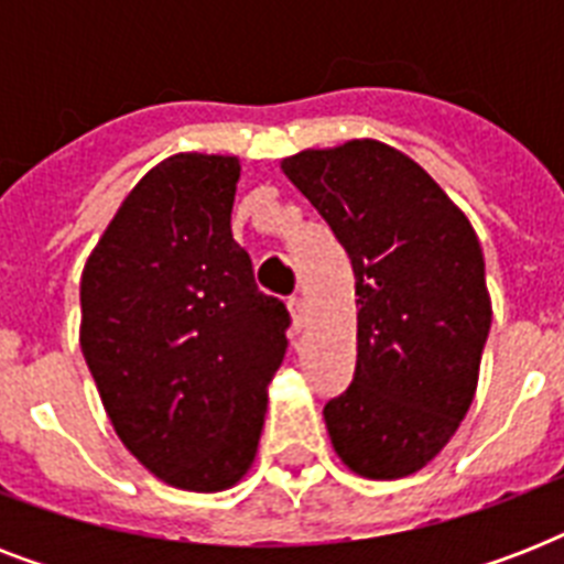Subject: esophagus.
<instances>
[{"instance_id": "obj_1", "label": "esophagus", "mask_w": 564, "mask_h": 564, "mask_svg": "<svg viewBox=\"0 0 564 564\" xmlns=\"http://www.w3.org/2000/svg\"><path fill=\"white\" fill-rule=\"evenodd\" d=\"M286 307H290L292 330L299 334L301 327L307 325V304H304V299H299V295H295V299H290V304H286Z\"/></svg>"}]
</instances>
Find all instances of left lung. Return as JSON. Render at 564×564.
<instances>
[{
    "label": "left lung",
    "instance_id": "1",
    "mask_svg": "<svg viewBox=\"0 0 564 564\" xmlns=\"http://www.w3.org/2000/svg\"><path fill=\"white\" fill-rule=\"evenodd\" d=\"M351 257L357 369L325 406L330 445L369 480L421 471L471 406L491 327L471 221L392 145L348 140L283 158Z\"/></svg>",
    "mask_w": 564,
    "mask_h": 564
}]
</instances>
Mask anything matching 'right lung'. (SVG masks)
Masks as SVG:
<instances>
[{
  "instance_id": "add662e5",
  "label": "right lung",
  "mask_w": 564,
  "mask_h": 564,
  "mask_svg": "<svg viewBox=\"0 0 564 564\" xmlns=\"http://www.w3.org/2000/svg\"><path fill=\"white\" fill-rule=\"evenodd\" d=\"M234 154L181 152L119 204L82 272V339L122 445L184 491L248 474L290 313L230 234Z\"/></svg>"
}]
</instances>
